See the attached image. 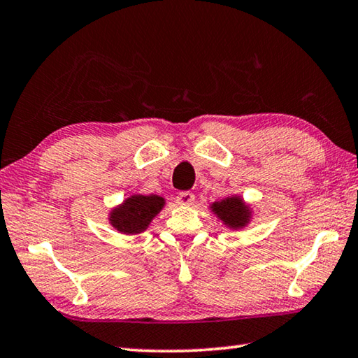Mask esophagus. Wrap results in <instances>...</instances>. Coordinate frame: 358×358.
I'll list each match as a JSON object with an SVG mask.
<instances>
[{
	"label": "esophagus",
	"mask_w": 358,
	"mask_h": 358,
	"mask_svg": "<svg viewBox=\"0 0 358 358\" xmlns=\"http://www.w3.org/2000/svg\"><path fill=\"white\" fill-rule=\"evenodd\" d=\"M194 201H195V195H194L192 192H189V191L180 192V194L177 195V203H178V205L189 206V205H192Z\"/></svg>",
	"instance_id": "esophagus-1"
}]
</instances>
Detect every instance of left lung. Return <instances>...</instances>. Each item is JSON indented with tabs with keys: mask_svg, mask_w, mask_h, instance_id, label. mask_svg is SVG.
<instances>
[{
	"mask_svg": "<svg viewBox=\"0 0 358 358\" xmlns=\"http://www.w3.org/2000/svg\"><path fill=\"white\" fill-rule=\"evenodd\" d=\"M213 211L227 227L233 229L243 228L250 222L251 209L245 205L241 197H227L213 203Z\"/></svg>",
	"mask_w": 358,
	"mask_h": 358,
	"instance_id": "8db88e82",
	"label": "left lung"
}]
</instances>
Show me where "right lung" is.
<instances>
[{
    "label": "right lung",
    "mask_w": 358,
    "mask_h": 358,
    "mask_svg": "<svg viewBox=\"0 0 358 358\" xmlns=\"http://www.w3.org/2000/svg\"><path fill=\"white\" fill-rule=\"evenodd\" d=\"M163 206L164 199L159 195H131L110 213V223L119 233H143Z\"/></svg>",
    "instance_id": "add662e5"
}]
</instances>
